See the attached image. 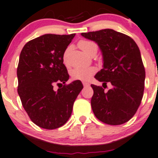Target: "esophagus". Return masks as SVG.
Here are the masks:
<instances>
[{"mask_svg": "<svg viewBox=\"0 0 158 158\" xmlns=\"http://www.w3.org/2000/svg\"><path fill=\"white\" fill-rule=\"evenodd\" d=\"M82 84H83L84 86H89V83H88V82H82Z\"/></svg>", "mask_w": 158, "mask_h": 158, "instance_id": "1", "label": "esophagus"}]
</instances>
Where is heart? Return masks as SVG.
Returning <instances> with one entry per match:
<instances>
[{"instance_id":"obj_1","label":"heart","mask_w":158,"mask_h":158,"mask_svg":"<svg viewBox=\"0 0 158 158\" xmlns=\"http://www.w3.org/2000/svg\"><path fill=\"white\" fill-rule=\"evenodd\" d=\"M79 48L86 53V54H90L93 52H97V46L95 43L89 40H80L78 44ZM69 49L66 50L64 54V62L66 63V56H67ZM96 72V69L94 67H87V68H76L72 71V78L74 79L81 81H88L90 79L93 75Z\"/></svg>"}]
</instances>
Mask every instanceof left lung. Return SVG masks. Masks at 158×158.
Segmentation results:
<instances>
[{
    "instance_id": "1",
    "label": "left lung",
    "mask_w": 158,
    "mask_h": 158,
    "mask_svg": "<svg viewBox=\"0 0 158 158\" xmlns=\"http://www.w3.org/2000/svg\"><path fill=\"white\" fill-rule=\"evenodd\" d=\"M98 45L103 57V69L95 79L103 86L110 82L107 92L91 85V107L96 117L112 126L130 120L140 105L144 90L145 69L140 51L131 37L111 29L81 33Z\"/></svg>"
}]
</instances>
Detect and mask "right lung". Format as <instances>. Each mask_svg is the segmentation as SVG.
I'll return each mask as SVG.
<instances>
[{"label":"right lung","instance_id":"1","mask_svg":"<svg viewBox=\"0 0 158 158\" xmlns=\"http://www.w3.org/2000/svg\"><path fill=\"white\" fill-rule=\"evenodd\" d=\"M75 36L43 35L29 41L20 54L18 94L32 122L43 129H54L64 125L83 88L80 80L64 85L69 76L63 57ZM55 84L64 86L54 91Z\"/></svg>","mask_w":158,"mask_h":158}]
</instances>
